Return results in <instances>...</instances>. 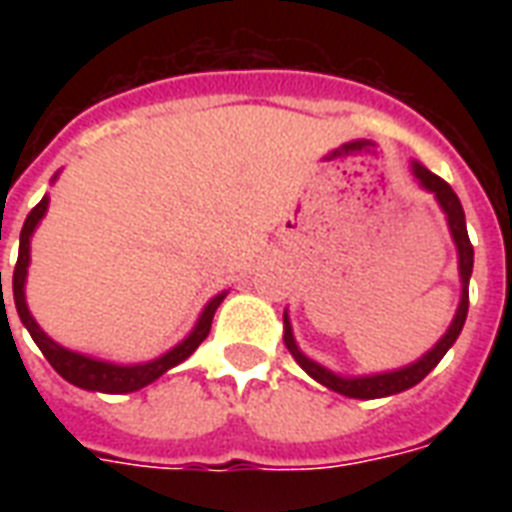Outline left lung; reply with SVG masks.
<instances>
[{"mask_svg": "<svg viewBox=\"0 0 512 512\" xmlns=\"http://www.w3.org/2000/svg\"><path fill=\"white\" fill-rule=\"evenodd\" d=\"M412 175L417 180L422 191L433 193V199L441 207L446 217V225H449V233H452L454 247H457V271H460V303H457V311H454V319L449 324L441 340L433 345L430 350H425L417 361L401 366V369H390V372H377V374H356V377H348V374H337L332 369H327L319 361H313L300 350L295 340V332H292V321H289V313L284 311V345L292 353L297 364L303 366L305 372L311 374L313 380L321 382L324 388L335 390L340 396L348 398H361V401H372V398H385L396 396V393H404V390L414 388L417 382H422L433 369L438 366V361L446 356V350L452 348L457 337H460L462 327H465V319H468V284L470 276H473V244L468 239V225H465V209H462L457 193L452 191V185L441 180L438 175L422 167L420 162H412Z\"/></svg>", "mask_w": 512, "mask_h": 512, "instance_id": "1", "label": "left lung"}]
</instances>
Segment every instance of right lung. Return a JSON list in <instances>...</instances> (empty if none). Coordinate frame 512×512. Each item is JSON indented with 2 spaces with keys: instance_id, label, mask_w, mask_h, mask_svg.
Here are the masks:
<instances>
[{
  "instance_id": "obj_1",
  "label": "right lung",
  "mask_w": 512,
  "mask_h": 512,
  "mask_svg": "<svg viewBox=\"0 0 512 512\" xmlns=\"http://www.w3.org/2000/svg\"><path fill=\"white\" fill-rule=\"evenodd\" d=\"M58 175L60 172L52 175V183L58 180ZM47 207H50V196L44 193L42 201L28 212L26 223H23L18 263H15V271H12V297H15V308H18V316L20 321H23V327L28 329V335L34 337V342L39 345L44 358L50 361L52 369H55L63 380L76 385V388L92 390V393H132V390L146 388V385L159 380L164 372H170L172 366L183 364L185 358L191 356L193 350L207 340L212 319H215V311L220 308V303H223L228 292H220V295L212 297V300L204 305V311L199 313V319H196L191 332L177 342L175 348H170L167 353H162V356L151 358V361H140V364H116V361H106V358L90 356V353H79V350H71L66 348V345H60V342L52 340V337L36 324V319L31 316L26 303V279L28 265H31V236H34V231L39 228V223H42V217L47 215Z\"/></svg>"
}]
</instances>
